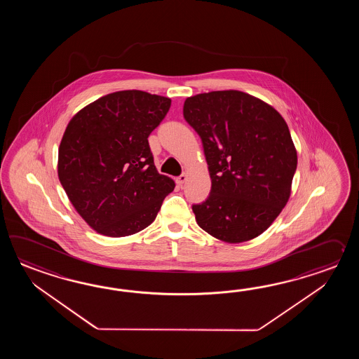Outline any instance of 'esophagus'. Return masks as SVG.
<instances>
[{
  "label": "esophagus",
  "instance_id": "1",
  "mask_svg": "<svg viewBox=\"0 0 359 359\" xmlns=\"http://www.w3.org/2000/svg\"><path fill=\"white\" fill-rule=\"evenodd\" d=\"M186 181H187V173H182L181 176L177 177V183L181 184V186H182L183 183L186 182Z\"/></svg>",
  "mask_w": 359,
  "mask_h": 359
}]
</instances>
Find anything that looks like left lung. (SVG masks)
Masks as SVG:
<instances>
[{"instance_id": "1", "label": "left lung", "mask_w": 359, "mask_h": 359, "mask_svg": "<svg viewBox=\"0 0 359 359\" xmlns=\"http://www.w3.org/2000/svg\"><path fill=\"white\" fill-rule=\"evenodd\" d=\"M201 138L212 190L192 205L209 235L238 244L259 236L281 213L297 170V149L281 114L249 93H198L183 105Z\"/></svg>"}]
</instances>
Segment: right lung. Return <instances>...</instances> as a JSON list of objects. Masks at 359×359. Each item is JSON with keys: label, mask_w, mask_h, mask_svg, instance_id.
I'll use <instances>...</instances> for the list:
<instances>
[{"label": "right lung", "mask_w": 359, "mask_h": 359, "mask_svg": "<svg viewBox=\"0 0 359 359\" xmlns=\"http://www.w3.org/2000/svg\"><path fill=\"white\" fill-rule=\"evenodd\" d=\"M170 99L138 90L102 96L68 123L57 176L70 203L101 235L130 236L153 223L175 181L154 164L147 137Z\"/></svg>", "instance_id": "right-lung-1"}]
</instances>
